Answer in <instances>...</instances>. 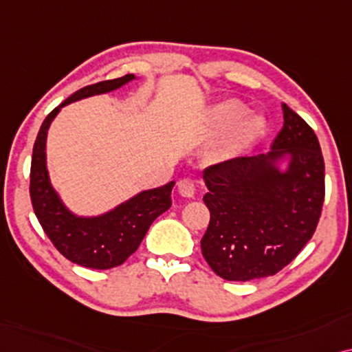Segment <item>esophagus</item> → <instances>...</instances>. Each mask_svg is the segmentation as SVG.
I'll use <instances>...</instances> for the list:
<instances>
[{"label": "esophagus", "instance_id": "obj_1", "mask_svg": "<svg viewBox=\"0 0 352 352\" xmlns=\"http://www.w3.org/2000/svg\"><path fill=\"white\" fill-rule=\"evenodd\" d=\"M195 182L190 180V179H184L179 182V193L182 196H185V198H193L195 196Z\"/></svg>", "mask_w": 352, "mask_h": 352}]
</instances>
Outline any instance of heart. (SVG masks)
<instances>
[{
	"label": "heart",
	"mask_w": 352,
	"mask_h": 352,
	"mask_svg": "<svg viewBox=\"0 0 352 352\" xmlns=\"http://www.w3.org/2000/svg\"><path fill=\"white\" fill-rule=\"evenodd\" d=\"M243 112H245V106L236 100L222 101L212 109V124L215 129L223 130L234 125L228 135V144L232 148L246 146L264 132V120L259 116L248 114L241 117Z\"/></svg>",
	"instance_id": "heart-1"
}]
</instances>
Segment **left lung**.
I'll use <instances>...</instances> for the list:
<instances>
[{"label": "left lung", "mask_w": 352, "mask_h": 352, "mask_svg": "<svg viewBox=\"0 0 352 352\" xmlns=\"http://www.w3.org/2000/svg\"><path fill=\"white\" fill-rule=\"evenodd\" d=\"M272 151L219 162L204 170L210 212L201 251L230 282L270 277L296 257L316 232L325 198L320 144L287 104ZM289 157L285 171L278 164Z\"/></svg>", "instance_id": "1"}]
</instances>
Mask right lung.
I'll use <instances>...</instances> for the list:
<instances>
[{
	"instance_id": "add662e5",
	"label": "right lung",
	"mask_w": 352,
	"mask_h": 352,
	"mask_svg": "<svg viewBox=\"0 0 352 352\" xmlns=\"http://www.w3.org/2000/svg\"><path fill=\"white\" fill-rule=\"evenodd\" d=\"M127 74L114 80H104L75 91L63 104L54 107L41 124L36 135L30 167V198L35 215L51 243L65 259L88 269L106 270L124 264L138 250L148 228L159 215L172 206V188L175 182L159 188L135 195L109 212L96 217H78L65 208L50 182L46 168V135L58 112L70 102L83 98L117 90L135 80Z\"/></svg>"
}]
</instances>
